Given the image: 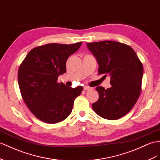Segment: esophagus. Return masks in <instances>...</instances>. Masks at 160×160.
<instances>
[{"label":"esophagus","instance_id":"esophagus-1","mask_svg":"<svg viewBox=\"0 0 160 160\" xmlns=\"http://www.w3.org/2000/svg\"><path fill=\"white\" fill-rule=\"evenodd\" d=\"M90 88H91L88 87V86H84V89L85 90V91H88V90H89Z\"/></svg>","mask_w":160,"mask_h":160}]
</instances>
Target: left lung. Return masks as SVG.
<instances>
[{
  "label": "left lung",
  "mask_w": 160,
  "mask_h": 160,
  "mask_svg": "<svg viewBox=\"0 0 160 160\" xmlns=\"http://www.w3.org/2000/svg\"><path fill=\"white\" fill-rule=\"evenodd\" d=\"M87 46L99 64V73L109 75L112 86L108 89L96 88L99 99L92 108L105 119H119L132 109L140 95L142 65L137 53L126 44L104 40Z\"/></svg>",
  "instance_id": "8db88e82"
}]
</instances>
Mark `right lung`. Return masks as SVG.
Returning a JSON list of instances; mask_svg holds the SVG:
<instances>
[{
  "instance_id": "obj_1",
  "label": "right lung",
  "mask_w": 160,
  "mask_h": 160,
  "mask_svg": "<svg viewBox=\"0 0 160 160\" xmlns=\"http://www.w3.org/2000/svg\"><path fill=\"white\" fill-rule=\"evenodd\" d=\"M82 43H51L37 47L28 52L20 65L18 84L22 98L41 121L55 124L71 113L73 102L83 88L66 87L57 82V78L66 72L67 59Z\"/></svg>"
}]
</instances>
